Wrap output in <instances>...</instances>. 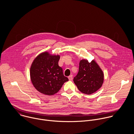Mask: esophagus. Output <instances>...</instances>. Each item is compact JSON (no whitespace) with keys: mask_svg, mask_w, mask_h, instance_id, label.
Masks as SVG:
<instances>
[{"mask_svg":"<svg viewBox=\"0 0 134 134\" xmlns=\"http://www.w3.org/2000/svg\"><path fill=\"white\" fill-rule=\"evenodd\" d=\"M68 78L70 80H72L73 79V75H70L68 77Z\"/></svg>","mask_w":134,"mask_h":134,"instance_id":"esophagus-1","label":"esophagus"}]
</instances>
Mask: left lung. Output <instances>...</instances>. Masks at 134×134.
Wrapping results in <instances>:
<instances>
[{"mask_svg": "<svg viewBox=\"0 0 134 134\" xmlns=\"http://www.w3.org/2000/svg\"><path fill=\"white\" fill-rule=\"evenodd\" d=\"M73 81L80 92L91 94L102 87L104 73L94 60L89 62L87 60L82 59L79 62L78 73Z\"/></svg>", "mask_w": 134, "mask_h": 134, "instance_id": "1", "label": "left lung"}]
</instances>
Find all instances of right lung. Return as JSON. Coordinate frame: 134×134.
<instances>
[{
    "label": "right lung",
    "instance_id": "obj_1",
    "mask_svg": "<svg viewBox=\"0 0 134 134\" xmlns=\"http://www.w3.org/2000/svg\"><path fill=\"white\" fill-rule=\"evenodd\" d=\"M59 59V55H51L48 52H44L34 60L30 68V78L34 86L40 93L53 96L69 80L58 65Z\"/></svg>",
    "mask_w": 134,
    "mask_h": 134
}]
</instances>
